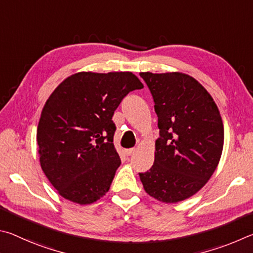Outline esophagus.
Returning a JSON list of instances; mask_svg holds the SVG:
<instances>
[{
  "mask_svg": "<svg viewBox=\"0 0 253 253\" xmlns=\"http://www.w3.org/2000/svg\"><path fill=\"white\" fill-rule=\"evenodd\" d=\"M135 151V149L134 148H131V149H126V156L127 157H129V156H131V154L132 153H133Z\"/></svg>",
  "mask_w": 253,
  "mask_h": 253,
  "instance_id": "1",
  "label": "esophagus"
}]
</instances>
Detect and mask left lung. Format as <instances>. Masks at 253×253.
<instances>
[{"label":"left lung","instance_id":"8db88e82","mask_svg":"<svg viewBox=\"0 0 253 253\" xmlns=\"http://www.w3.org/2000/svg\"><path fill=\"white\" fill-rule=\"evenodd\" d=\"M158 115L153 166L139 173L144 190L175 203L197 193L213 174L223 148L218 106L196 79L173 72H141Z\"/></svg>","mask_w":253,"mask_h":253}]
</instances>
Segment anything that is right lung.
<instances>
[{"label":"right lung","mask_w":253,"mask_h":253,"mask_svg":"<svg viewBox=\"0 0 253 253\" xmlns=\"http://www.w3.org/2000/svg\"><path fill=\"white\" fill-rule=\"evenodd\" d=\"M143 84L131 72H80L48 97L38 126L41 168L62 197L79 205L109 191L120 157L114 148V111Z\"/></svg>","instance_id":"obj_1"}]
</instances>
